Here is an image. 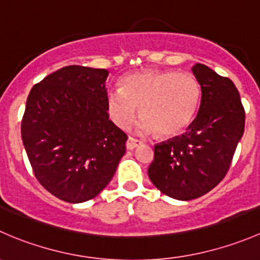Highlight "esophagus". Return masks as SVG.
<instances>
[{"label":"esophagus","mask_w":260,"mask_h":260,"mask_svg":"<svg viewBox=\"0 0 260 260\" xmlns=\"http://www.w3.org/2000/svg\"><path fill=\"white\" fill-rule=\"evenodd\" d=\"M141 143H142L141 141L136 140V138H133V137H129L127 140V143H125V147H127V149H129V151H133V149L137 148Z\"/></svg>","instance_id":"34e87169"}]
</instances>
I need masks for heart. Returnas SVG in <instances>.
<instances>
[{
    "mask_svg": "<svg viewBox=\"0 0 260 260\" xmlns=\"http://www.w3.org/2000/svg\"><path fill=\"white\" fill-rule=\"evenodd\" d=\"M200 101V84L192 74L148 69L123 77L120 89L107 94V108L114 124L127 129L140 107L138 131L169 138L191 124Z\"/></svg>",
    "mask_w": 260,
    "mask_h": 260,
    "instance_id": "b5f03b06",
    "label": "heart"
}]
</instances>
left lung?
Instances as JSON below:
<instances>
[{
  "label": "left lung",
  "instance_id": "left-lung-1",
  "mask_svg": "<svg viewBox=\"0 0 260 260\" xmlns=\"http://www.w3.org/2000/svg\"><path fill=\"white\" fill-rule=\"evenodd\" d=\"M191 70L201 88L198 115L183 135L154 146L148 167L152 183L182 201L205 195L224 179L245 124L234 83L204 64Z\"/></svg>",
  "mask_w": 260,
  "mask_h": 260
}]
</instances>
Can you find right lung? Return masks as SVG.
<instances>
[{
    "mask_svg": "<svg viewBox=\"0 0 260 260\" xmlns=\"http://www.w3.org/2000/svg\"><path fill=\"white\" fill-rule=\"evenodd\" d=\"M106 69L70 65L34 85L21 137L39 182L57 199L79 204L111 182L127 135L109 120Z\"/></svg>",
    "mask_w": 260,
    "mask_h": 260,
    "instance_id": "obj_1",
    "label": "right lung"
}]
</instances>
